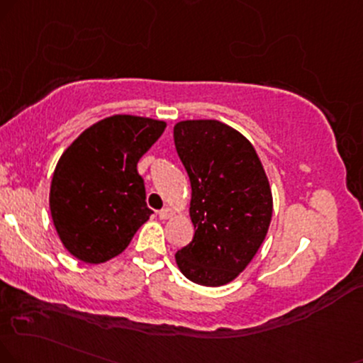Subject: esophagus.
I'll return each instance as SVG.
<instances>
[{
	"instance_id": "obj_1",
	"label": "esophagus",
	"mask_w": 363,
	"mask_h": 363,
	"mask_svg": "<svg viewBox=\"0 0 363 363\" xmlns=\"http://www.w3.org/2000/svg\"><path fill=\"white\" fill-rule=\"evenodd\" d=\"M173 216H174L173 208L164 207L163 210H160V218H161V220H168V218H172Z\"/></svg>"
}]
</instances>
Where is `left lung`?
<instances>
[{"label": "left lung", "mask_w": 363, "mask_h": 363, "mask_svg": "<svg viewBox=\"0 0 363 363\" xmlns=\"http://www.w3.org/2000/svg\"><path fill=\"white\" fill-rule=\"evenodd\" d=\"M174 146L190 177L194 240L174 254L183 276L217 288L257 254L272 217L269 180L247 138L216 119L180 121Z\"/></svg>", "instance_id": "left-lung-1"}]
</instances>
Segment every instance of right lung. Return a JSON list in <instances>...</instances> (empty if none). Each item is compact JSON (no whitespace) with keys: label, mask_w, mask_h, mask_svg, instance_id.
<instances>
[{"label":"right lung","mask_w":363,"mask_h":363,"mask_svg":"<svg viewBox=\"0 0 363 363\" xmlns=\"http://www.w3.org/2000/svg\"><path fill=\"white\" fill-rule=\"evenodd\" d=\"M167 123L116 114L92 124L53 172L50 213L64 247L87 264L119 256L151 212L138 161Z\"/></svg>","instance_id":"1"}]
</instances>
